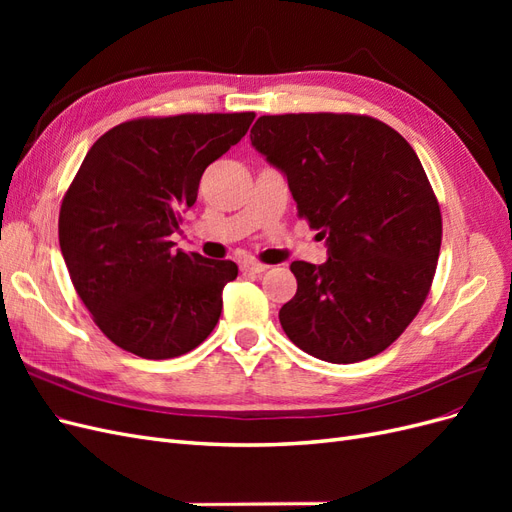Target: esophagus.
I'll return each instance as SVG.
<instances>
[{
	"mask_svg": "<svg viewBox=\"0 0 512 512\" xmlns=\"http://www.w3.org/2000/svg\"><path fill=\"white\" fill-rule=\"evenodd\" d=\"M241 269L247 271V273H265L269 267L262 265V262H258V260H245L243 265H241Z\"/></svg>",
	"mask_w": 512,
	"mask_h": 512,
	"instance_id": "34e87169",
	"label": "esophagus"
}]
</instances>
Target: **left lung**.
<instances>
[{
  "mask_svg": "<svg viewBox=\"0 0 512 512\" xmlns=\"http://www.w3.org/2000/svg\"><path fill=\"white\" fill-rule=\"evenodd\" d=\"M250 138L329 247L324 265H290L297 294L280 309L284 333L329 363L380 354L436 275L442 215L421 160L391 126L352 113L262 115Z\"/></svg>",
  "mask_w": 512,
  "mask_h": 512,
  "instance_id": "obj_1",
  "label": "left lung"
}]
</instances>
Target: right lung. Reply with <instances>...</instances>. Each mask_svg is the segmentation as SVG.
<instances>
[{"label": "right lung", "instance_id": "right-lung-1", "mask_svg": "<svg viewBox=\"0 0 512 512\" xmlns=\"http://www.w3.org/2000/svg\"><path fill=\"white\" fill-rule=\"evenodd\" d=\"M254 113H185L119 123L91 145L59 209L70 280L111 342L141 359L203 344L222 314L232 260L173 250L205 168L237 145Z\"/></svg>", "mask_w": 512, "mask_h": 512}]
</instances>
